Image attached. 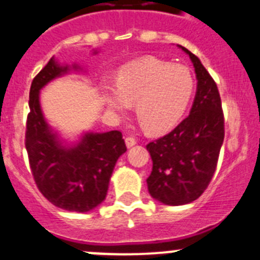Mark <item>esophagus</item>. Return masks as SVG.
Segmentation results:
<instances>
[{"label":"esophagus","mask_w":260,"mask_h":260,"mask_svg":"<svg viewBox=\"0 0 260 260\" xmlns=\"http://www.w3.org/2000/svg\"><path fill=\"white\" fill-rule=\"evenodd\" d=\"M125 143H126V147H127V148H130V147H133L137 144V139L133 137H127L125 139Z\"/></svg>","instance_id":"34e87169"}]
</instances>
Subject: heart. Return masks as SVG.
I'll return each mask as SVG.
<instances>
[{
	"label": "heart",
	"instance_id": "1",
	"mask_svg": "<svg viewBox=\"0 0 260 260\" xmlns=\"http://www.w3.org/2000/svg\"><path fill=\"white\" fill-rule=\"evenodd\" d=\"M116 87L103 86V100L113 113L125 116L135 104V116L151 134L173 128L185 114L195 88L186 66L157 58L132 62L118 71Z\"/></svg>",
	"mask_w": 260,
	"mask_h": 260
}]
</instances>
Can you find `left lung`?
Here are the masks:
<instances>
[{
  "instance_id": "1",
  "label": "left lung",
  "mask_w": 260,
  "mask_h": 260,
  "mask_svg": "<svg viewBox=\"0 0 260 260\" xmlns=\"http://www.w3.org/2000/svg\"><path fill=\"white\" fill-rule=\"evenodd\" d=\"M197 93L190 114L169 134L147 144L152 172L147 178L151 197L168 206L198 199L210 185L224 142V114L215 80L190 50Z\"/></svg>"
}]
</instances>
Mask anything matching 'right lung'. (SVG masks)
<instances>
[{"instance_id": "right-lung-1", "label": "right lung", "mask_w": 260, "mask_h": 260, "mask_svg": "<svg viewBox=\"0 0 260 260\" xmlns=\"http://www.w3.org/2000/svg\"><path fill=\"white\" fill-rule=\"evenodd\" d=\"M96 53V50H95ZM74 70L79 66L73 65ZM71 66L49 59L34 78L29 89L26 150L32 176L39 190L56 207L73 212H88L107 197L114 165L126 152L121 132L86 133L68 146L45 121L40 91L50 80L68 74Z\"/></svg>"}]
</instances>
